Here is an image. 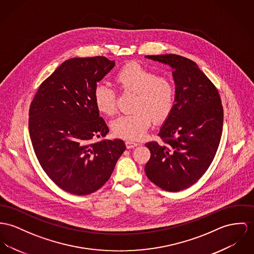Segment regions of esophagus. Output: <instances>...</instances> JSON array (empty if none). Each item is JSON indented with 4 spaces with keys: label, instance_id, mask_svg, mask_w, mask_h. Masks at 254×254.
<instances>
[{
    "label": "esophagus",
    "instance_id": "obj_1",
    "mask_svg": "<svg viewBox=\"0 0 254 254\" xmlns=\"http://www.w3.org/2000/svg\"><path fill=\"white\" fill-rule=\"evenodd\" d=\"M137 145H138V143L132 141V140H127V141H126V146H127V149L134 148V147H136Z\"/></svg>",
    "mask_w": 254,
    "mask_h": 254
}]
</instances>
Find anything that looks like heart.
<instances>
[{"instance_id": "obj_1", "label": "heart", "mask_w": 254, "mask_h": 254, "mask_svg": "<svg viewBox=\"0 0 254 254\" xmlns=\"http://www.w3.org/2000/svg\"><path fill=\"white\" fill-rule=\"evenodd\" d=\"M115 81L125 92L136 94L135 112L121 115L112 123L118 136L140 139L145 136L152 120L158 124L170 116L175 105V87L169 79L158 77L155 71L138 63H128L118 71ZM98 110L106 115L116 112V93L105 84H99L94 92Z\"/></svg>"}]
</instances>
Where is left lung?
I'll return each instance as SVG.
<instances>
[{
    "instance_id": "left-lung-1",
    "label": "left lung",
    "mask_w": 254,
    "mask_h": 254,
    "mask_svg": "<svg viewBox=\"0 0 254 254\" xmlns=\"http://www.w3.org/2000/svg\"><path fill=\"white\" fill-rule=\"evenodd\" d=\"M146 58L173 69L175 105L159 129L163 143L145 144L151 152L145 172L160 189L176 192L195 184L211 165L222 133L223 109L214 84L191 60L175 54Z\"/></svg>"
}]
</instances>
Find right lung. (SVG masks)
Returning <instances> with one entry per match:
<instances>
[{
    "label": "right lung",
    "instance_id": "right-lung-1",
    "mask_svg": "<svg viewBox=\"0 0 254 254\" xmlns=\"http://www.w3.org/2000/svg\"><path fill=\"white\" fill-rule=\"evenodd\" d=\"M114 65L100 56L66 60L41 83L31 103L29 131L36 156L47 176L71 194L97 191L126 150L122 139L92 143L109 132L94 92Z\"/></svg>",
    "mask_w": 254,
    "mask_h": 254
}]
</instances>
